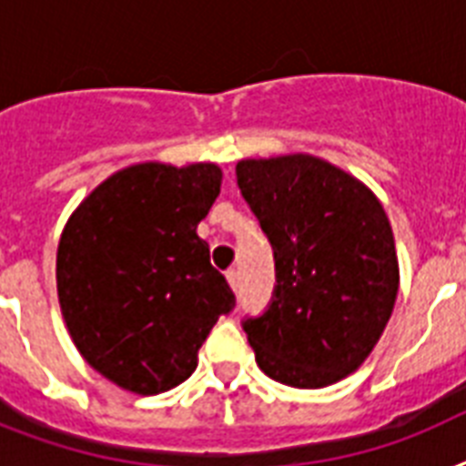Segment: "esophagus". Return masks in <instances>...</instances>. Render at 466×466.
<instances>
[{"mask_svg": "<svg viewBox=\"0 0 466 466\" xmlns=\"http://www.w3.org/2000/svg\"><path fill=\"white\" fill-rule=\"evenodd\" d=\"M225 276H227V280H229V285H232V290H237V288H239V273H237L234 268H229Z\"/></svg>", "mask_w": 466, "mask_h": 466, "instance_id": "esophagus-1", "label": "esophagus"}]
</instances>
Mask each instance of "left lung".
I'll return each mask as SVG.
<instances>
[{
  "mask_svg": "<svg viewBox=\"0 0 466 466\" xmlns=\"http://www.w3.org/2000/svg\"><path fill=\"white\" fill-rule=\"evenodd\" d=\"M237 186L276 261L268 307L241 321L258 368L298 390L339 382L375 348L397 299L384 208L358 178L309 155L239 161Z\"/></svg>",
  "mask_w": 466,
  "mask_h": 466,
  "instance_id": "1",
  "label": "left lung"
}]
</instances>
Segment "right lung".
Wrapping results in <instances>:
<instances>
[{
	"label": "right lung",
	"mask_w": 466,
	"mask_h": 466,
	"mask_svg": "<svg viewBox=\"0 0 466 466\" xmlns=\"http://www.w3.org/2000/svg\"><path fill=\"white\" fill-rule=\"evenodd\" d=\"M215 164H137L113 174L69 218L57 295L91 368L135 394H159L198 365V348L237 305L198 222L219 196Z\"/></svg>",
	"instance_id": "obj_1"
}]
</instances>
